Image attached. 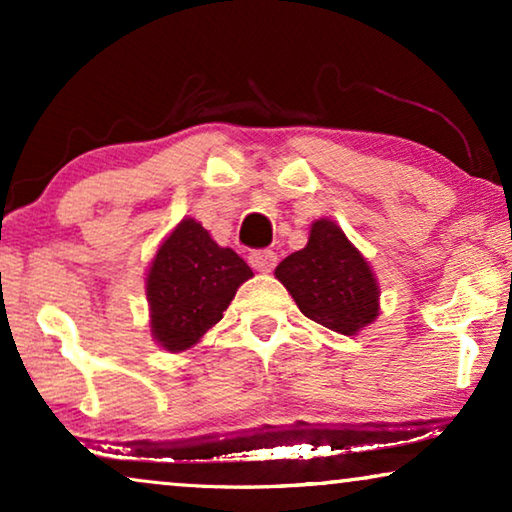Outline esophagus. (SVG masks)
<instances>
[{
  "label": "esophagus",
  "mask_w": 512,
  "mask_h": 512,
  "mask_svg": "<svg viewBox=\"0 0 512 512\" xmlns=\"http://www.w3.org/2000/svg\"><path fill=\"white\" fill-rule=\"evenodd\" d=\"M249 265L256 272H272V268H275V265H277V254H275V251H270V249L251 251V254H249Z\"/></svg>",
  "instance_id": "34e87169"
}]
</instances>
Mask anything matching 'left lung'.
I'll use <instances>...</instances> for the list:
<instances>
[{"label":"left lung","mask_w":512,"mask_h":512,"mask_svg":"<svg viewBox=\"0 0 512 512\" xmlns=\"http://www.w3.org/2000/svg\"><path fill=\"white\" fill-rule=\"evenodd\" d=\"M275 277L307 319L335 333L356 335L380 314L375 272L335 221H314L305 249L286 256Z\"/></svg>","instance_id":"8db88e82"}]
</instances>
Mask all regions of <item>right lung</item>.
<instances>
[{
	"mask_svg": "<svg viewBox=\"0 0 512 512\" xmlns=\"http://www.w3.org/2000/svg\"><path fill=\"white\" fill-rule=\"evenodd\" d=\"M254 272L233 249L219 247L195 219L160 244L146 275L151 335L167 352H186L223 319L240 284Z\"/></svg>",
	"mask_w": 512,
	"mask_h": 512,
	"instance_id": "right-lung-1",
	"label": "right lung"
}]
</instances>
